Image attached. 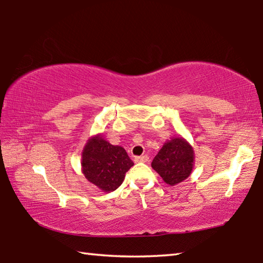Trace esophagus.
Instances as JSON below:
<instances>
[{
  "label": "esophagus",
  "mask_w": 263,
  "mask_h": 263,
  "mask_svg": "<svg viewBox=\"0 0 263 263\" xmlns=\"http://www.w3.org/2000/svg\"><path fill=\"white\" fill-rule=\"evenodd\" d=\"M135 161L136 162H146V161H148V157L147 155H140V157L135 158Z\"/></svg>",
  "instance_id": "1"
}]
</instances>
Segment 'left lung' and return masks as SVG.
<instances>
[{
	"instance_id": "8db88e82",
	"label": "left lung",
	"mask_w": 263,
	"mask_h": 263,
	"mask_svg": "<svg viewBox=\"0 0 263 263\" xmlns=\"http://www.w3.org/2000/svg\"><path fill=\"white\" fill-rule=\"evenodd\" d=\"M194 164V151L183 138L166 142L152 161V168L166 183L174 185L190 175Z\"/></svg>"
}]
</instances>
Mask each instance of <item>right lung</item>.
<instances>
[{
    "mask_svg": "<svg viewBox=\"0 0 263 263\" xmlns=\"http://www.w3.org/2000/svg\"><path fill=\"white\" fill-rule=\"evenodd\" d=\"M133 166L126 151L97 136L87 142L82 153V171L89 182L103 191H114L123 183Z\"/></svg>",
    "mask_w": 263,
    "mask_h": 263,
    "instance_id": "add662e5",
    "label": "right lung"
}]
</instances>
